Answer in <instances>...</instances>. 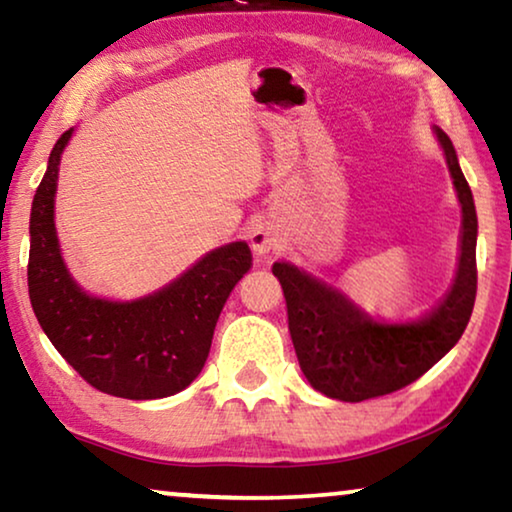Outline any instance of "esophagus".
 <instances>
[{
	"mask_svg": "<svg viewBox=\"0 0 512 512\" xmlns=\"http://www.w3.org/2000/svg\"><path fill=\"white\" fill-rule=\"evenodd\" d=\"M249 244L254 249L256 256L270 254L272 249L279 244L277 226L270 219H256L249 228Z\"/></svg>",
	"mask_w": 512,
	"mask_h": 512,
	"instance_id": "34e87169",
	"label": "esophagus"
}]
</instances>
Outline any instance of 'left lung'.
Returning <instances> with one entry per match:
<instances>
[{
	"instance_id": "1",
	"label": "left lung",
	"mask_w": 512,
	"mask_h": 512,
	"mask_svg": "<svg viewBox=\"0 0 512 512\" xmlns=\"http://www.w3.org/2000/svg\"><path fill=\"white\" fill-rule=\"evenodd\" d=\"M433 135L445 153L461 205L459 268L450 291L433 310L410 321H382L298 265H272L286 298L300 370L312 389L328 398L359 403L408 387L457 345L471 319L478 289V214L450 137L438 125H433Z\"/></svg>"
}]
</instances>
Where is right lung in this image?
Listing matches in <instances>:
<instances>
[{
	"label": "right lung",
	"mask_w": 512,
	"mask_h": 512,
	"mask_svg": "<svg viewBox=\"0 0 512 512\" xmlns=\"http://www.w3.org/2000/svg\"><path fill=\"white\" fill-rule=\"evenodd\" d=\"M69 128L55 142L30 212L32 310L69 366L104 394L153 401L179 394L205 366L230 291L251 268L247 242L207 251L163 289L135 300L88 293L69 272L55 230V193Z\"/></svg>",
	"instance_id": "1"
}]
</instances>
